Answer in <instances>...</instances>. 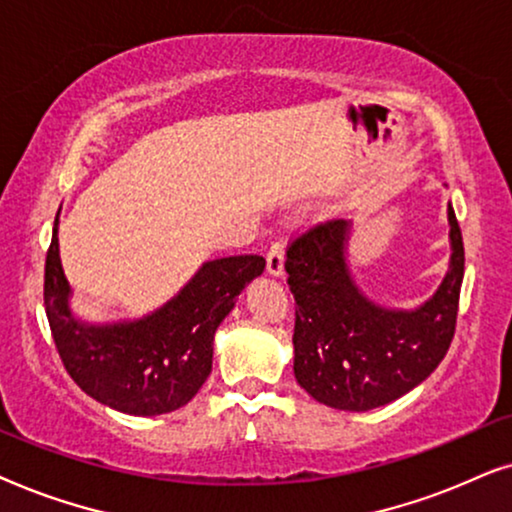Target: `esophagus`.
<instances>
[{
    "label": "esophagus",
    "mask_w": 512,
    "mask_h": 512,
    "mask_svg": "<svg viewBox=\"0 0 512 512\" xmlns=\"http://www.w3.org/2000/svg\"><path fill=\"white\" fill-rule=\"evenodd\" d=\"M283 262H285V241L283 238H276L274 243L269 245L267 252V271L271 276L283 274Z\"/></svg>",
    "instance_id": "1"
}]
</instances>
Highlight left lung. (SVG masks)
I'll return each mask as SVG.
<instances>
[{
	"label": "left lung",
	"instance_id": "8db88e82",
	"mask_svg": "<svg viewBox=\"0 0 512 512\" xmlns=\"http://www.w3.org/2000/svg\"><path fill=\"white\" fill-rule=\"evenodd\" d=\"M452 264L438 292L417 311L372 304L351 281L344 260L349 222L327 220L302 231L288 248L295 297V379L335 410L365 412L419 386L454 339L463 283V238L449 206Z\"/></svg>",
	"mask_w": 512,
	"mask_h": 512
}]
</instances>
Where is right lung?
Masks as SVG:
<instances>
[{
    "label": "right lung",
    "mask_w": 512,
    "mask_h": 512,
    "mask_svg": "<svg viewBox=\"0 0 512 512\" xmlns=\"http://www.w3.org/2000/svg\"><path fill=\"white\" fill-rule=\"evenodd\" d=\"M264 264L260 255L206 262L180 295L152 316L135 323L84 325L67 306L70 285L60 264L56 227L46 252L44 306L67 374L93 400L135 417L187 405L213 367L217 325Z\"/></svg>",
    "instance_id": "obj_1"
}]
</instances>
